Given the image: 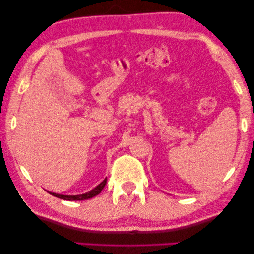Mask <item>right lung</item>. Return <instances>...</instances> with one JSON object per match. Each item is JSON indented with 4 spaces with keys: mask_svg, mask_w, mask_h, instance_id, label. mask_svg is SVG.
I'll return each mask as SVG.
<instances>
[{
    "mask_svg": "<svg viewBox=\"0 0 254 254\" xmlns=\"http://www.w3.org/2000/svg\"><path fill=\"white\" fill-rule=\"evenodd\" d=\"M105 185H106V179H104L98 186L90 190V192L85 193V194H79V195H62V194H58V193H53V192H50V194H52L53 196L59 197V199H64V200H68V201L88 200V199H91V197H93V196L98 195V194L102 192L104 186H105Z\"/></svg>",
    "mask_w": 254,
    "mask_h": 254,
    "instance_id": "add662e5",
    "label": "right lung"
}]
</instances>
